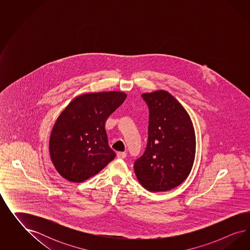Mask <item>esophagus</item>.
<instances>
[{"label": "esophagus", "instance_id": "esophagus-1", "mask_svg": "<svg viewBox=\"0 0 250 250\" xmlns=\"http://www.w3.org/2000/svg\"><path fill=\"white\" fill-rule=\"evenodd\" d=\"M126 157L125 152H117V158L118 159H125Z\"/></svg>", "mask_w": 250, "mask_h": 250}]
</instances>
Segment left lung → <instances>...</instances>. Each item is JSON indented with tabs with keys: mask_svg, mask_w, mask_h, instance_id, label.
Listing matches in <instances>:
<instances>
[{
	"mask_svg": "<svg viewBox=\"0 0 250 250\" xmlns=\"http://www.w3.org/2000/svg\"><path fill=\"white\" fill-rule=\"evenodd\" d=\"M148 140L134 168L139 183L150 191H166L184 182L193 166L195 132L184 107L164 90L146 92Z\"/></svg>",
	"mask_w": 250,
	"mask_h": 250,
	"instance_id": "obj_1",
	"label": "left lung"
}]
</instances>
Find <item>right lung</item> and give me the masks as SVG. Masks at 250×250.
Here are the masks:
<instances>
[{
	"instance_id": "obj_1",
	"label": "right lung",
	"mask_w": 250,
	"mask_h": 250,
	"mask_svg": "<svg viewBox=\"0 0 250 250\" xmlns=\"http://www.w3.org/2000/svg\"><path fill=\"white\" fill-rule=\"evenodd\" d=\"M125 98L122 91L85 93L60 114L49 138V155L64 179L83 182L115 158L108 145L105 122Z\"/></svg>"
}]
</instances>
